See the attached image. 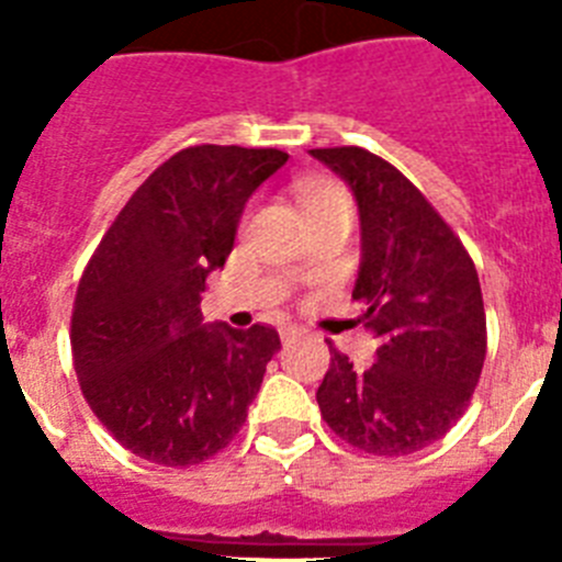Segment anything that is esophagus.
Masks as SVG:
<instances>
[{
	"label": "esophagus",
	"mask_w": 562,
	"mask_h": 562,
	"mask_svg": "<svg viewBox=\"0 0 562 562\" xmlns=\"http://www.w3.org/2000/svg\"><path fill=\"white\" fill-rule=\"evenodd\" d=\"M278 331H281V340H284V342H292V340H295V337L304 335V329H301V326H295V324L281 326V329H278Z\"/></svg>",
	"instance_id": "obj_1"
}]
</instances>
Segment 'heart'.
I'll return each instance as SVG.
<instances>
[{
    "label": "heart",
    "mask_w": 562,
    "mask_h": 562,
    "mask_svg": "<svg viewBox=\"0 0 562 562\" xmlns=\"http://www.w3.org/2000/svg\"><path fill=\"white\" fill-rule=\"evenodd\" d=\"M297 196H301V205H304L306 216H321V213H329V211H351V200L346 188L335 186V182H326V180H310L304 186H297Z\"/></svg>",
    "instance_id": "heart-1"
}]
</instances>
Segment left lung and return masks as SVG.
<instances>
[{"instance_id": "8db88e82", "label": "left lung", "mask_w": 562, "mask_h": 562, "mask_svg": "<svg viewBox=\"0 0 562 562\" xmlns=\"http://www.w3.org/2000/svg\"><path fill=\"white\" fill-rule=\"evenodd\" d=\"M310 154L355 193L362 252L351 297L380 340L366 371L331 349L317 405L357 450L416 453L453 428L479 385L486 357L479 272L448 222L391 162L357 146Z\"/></svg>"}]
</instances>
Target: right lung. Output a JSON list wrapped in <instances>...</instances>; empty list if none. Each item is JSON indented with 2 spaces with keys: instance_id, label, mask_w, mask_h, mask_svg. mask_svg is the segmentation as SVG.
I'll use <instances>...</instances> for the list:
<instances>
[{
  "instance_id": "right-lung-1",
  "label": "right lung",
  "mask_w": 562,
  "mask_h": 562,
  "mask_svg": "<svg viewBox=\"0 0 562 562\" xmlns=\"http://www.w3.org/2000/svg\"><path fill=\"white\" fill-rule=\"evenodd\" d=\"M290 160L278 148L191 146L132 193L81 276L72 360L89 408L140 459L200 464L245 425L281 340L202 324L247 200Z\"/></svg>"
}]
</instances>
